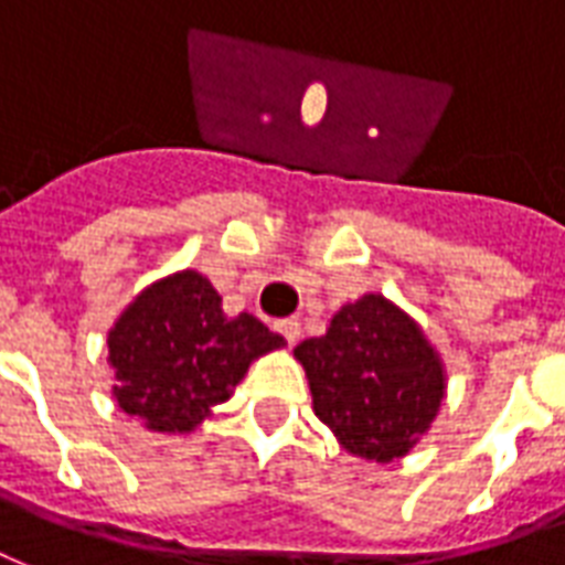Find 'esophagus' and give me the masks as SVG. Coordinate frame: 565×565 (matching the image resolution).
<instances>
[{
    "instance_id": "obj_1",
    "label": "esophagus",
    "mask_w": 565,
    "mask_h": 565,
    "mask_svg": "<svg viewBox=\"0 0 565 565\" xmlns=\"http://www.w3.org/2000/svg\"><path fill=\"white\" fill-rule=\"evenodd\" d=\"M277 330L282 333V339H286L288 345H295L300 339V321L298 318H282V321H277Z\"/></svg>"
}]
</instances>
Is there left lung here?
<instances>
[{
  "instance_id": "left-lung-1",
  "label": "left lung",
  "mask_w": 565,
  "mask_h": 565,
  "mask_svg": "<svg viewBox=\"0 0 565 565\" xmlns=\"http://www.w3.org/2000/svg\"><path fill=\"white\" fill-rule=\"evenodd\" d=\"M312 411L339 447L396 461L426 435L447 398V366L417 321L379 291L333 312L324 337L295 348Z\"/></svg>"
}]
</instances>
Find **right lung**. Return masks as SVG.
Segmentation results:
<instances>
[{
    "label": "right lung",
    "instance_id": "add662e5",
    "mask_svg": "<svg viewBox=\"0 0 565 565\" xmlns=\"http://www.w3.org/2000/svg\"><path fill=\"white\" fill-rule=\"evenodd\" d=\"M286 339L249 312L226 316L211 279L184 267L142 288L106 333L113 398L148 431L190 435Z\"/></svg>",
    "mask_w": 565,
    "mask_h": 565
}]
</instances>
